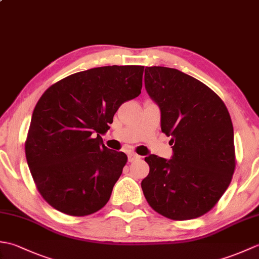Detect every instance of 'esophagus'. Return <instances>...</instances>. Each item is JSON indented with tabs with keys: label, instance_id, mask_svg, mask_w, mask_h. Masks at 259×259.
I'll return each instance as SVG.
<instances>
[{
	"label": "esophagus",
	"instance_id": "1",
	"mask_svg": "<svg viewBox=\"0 0 259 259\" xmlns=\"http://www.w3.org/2000/svg\"><path fill=\"white\" fill-rule=\"evenodd\" d=\"M138 159H140V156L137 155V153H133V152L128 153V160H129V162L136 161V160H138Z\"/></svg>",
	"mask_w": 259,
	"mask_h": 259
}]
</instances>
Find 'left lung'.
<instances>
[{
	"label": "left lung",
	"instance_id": "8db88e82",
	"mask_svg": "<svg viewBox=\"0 0 259 259\" xmlns=\"http://www.w3.org/2000/svg\"><path fill=\"white\" fill-rule=\"evenodd\" d=\"M148 95L161 112V131L171 137L172 159L145 158L149 175L141 188L150 207L174 221L205 214L232 181L234 128L223 100L202 82L177 69L146 67Z\"/></svg>",
	"mask_w": 259,
	"mask_h": 259
}]
</instances>
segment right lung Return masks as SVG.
I'll use <instances>...</instances> for the list:
<instances>
[{
  "instance_id": "1",
  "label": "right lung",
  "mask_w": 259,
  "mask_h": 259,
  "mask_svg": "<svg viewBox=\"0 0 259 259\" xmlns=\"http://www.w3.org/2000/svg\"><path fill=\"white\" fill-rule=\"evenodd\" d=\"M141 65H112L71 74L48 88L32 114L25 156L49 205L70 216L106 206L128 160L103 145L113 115L141 93Z\"/></svg>"
}]
</instances>
